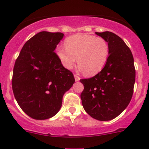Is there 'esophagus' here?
<instances>
[{
  "mask_svg": "<svg viewBox=\"0 0 149 149\" xmlns=\"http://www.w3.org/2000/svg\"><path fill=\"white\" fill-rule=\"evenodd\" d=\"M74 78H75V81H79V79H80V77L77 74H74Z\"/></svg>",
  "mask_w": 149,
  "mask_h": 149,
  "instance_id": "34e87169",
  "label": "esophagus"
}]
</instances>
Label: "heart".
Wrapping results in <instances>:
<instances>
[{"instance_id":"heart-1","label":"heart","mask_w":149,"mask_h":149,"mask_svg":"<svg viewBox=\"0 0 149 149\" xmlns=\"http://www.w3.org/2000/svg\"><path fill=\"white\" fill-rule=\"evenodd\" d=\"M56 54L61 64L67 70H72L76 58L81 70L88 76L101 72L106 65L109 56L108 42L94 35H76L65 40V47L59 46Z\"/></svg>"}]
</instances>
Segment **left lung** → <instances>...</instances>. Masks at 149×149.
I'll use <instances>...</instances> for the list:
<instances>
[{"mask_svg": "<svg viewBox=\"0 0 149 149\" xmlns=\"http://www.w3.org/2000/svg\"><path fill=\"white\" fill-rule=\"evenodd\" d=\"M109 45L107 62L100 72L81 79L84 109L100 121L117 117L126 109L133 94L135 69L132 52L121 38L111 32H95Z\"/></svg>", "mask_w": 149, "mask_h": 149, "instance_id": "1", "label": "left lung"}]
</instances>
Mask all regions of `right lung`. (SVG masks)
Returning <instances> with one entry per match:
<instances>
[{
    "mask_svg": "<svg viewBox=\"0 0 149 149\" xmlns=\"http://www.w3.org/2000/svg\"><path fill=\"white\" fill-rule=\"evenodd\" d=\"M61 32L42 31L26 42L15 61L12 90L24 112L35 120H47L59 111L62 98L75 79L72 72L63 67L56 45Z\"/></svg>",
    "mask_w": 149,
    "mask_h": 149,
    "instance_id": "1",
    "label": "right lung"
}]
</instances>
